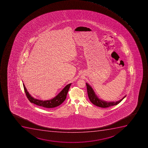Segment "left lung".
<instances>
[{
	"label": "left lung",
	"mask_w": 148,
	"mask_h": 148,
	"mask_svg": "<svg viewBox=\"0 0 148 148\" xmlns=\"http://www.w3.org/2000/svg\"><path fill=\"white\" fill-rule=\"evenodd\" d=\"M86 86H87V90L88 95L89 97V99L90 100L91 103L94 104V105L96 106L97 107H100L102 108H106L108 107L113 106L116 105L117 104L120 102L123 99L125 98L124 97L122 99L116 102H108L104 101L102 100H100L99 98L97 97L96 95H95L94 91L92 89V88L88 84H86Z\"/></svg>",
	"instance_id": "8db88e82"
}]
</instances>
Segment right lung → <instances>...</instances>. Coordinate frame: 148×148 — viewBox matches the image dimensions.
Returning a JSON list of instances; mask_svg holds the SVG:
<instances>
[{
  "label": "right lung",
  "instance_id": "right-lung-1",
  "mask_svg": "<svg viewBox=\"0 0 148 148\" xmlns=\"http://www.w3.org/2000/svg\"><path fill=\"white\" fill-rule=\"evenodd\" d=\"M71 85V84H70L66 85L63 89V90L57 95V96L55 97L52 99L49 100H45V101L34 99L33 97L31 96L28 92L27 91L24 84H23V86L27 98L31 103H34L36 105L41 106L46 108H53L55 107H58L66 99L67 92Z\"/></svg>",
  "mask_w": 148,
  "mask_h": 148
}]
</instances>
